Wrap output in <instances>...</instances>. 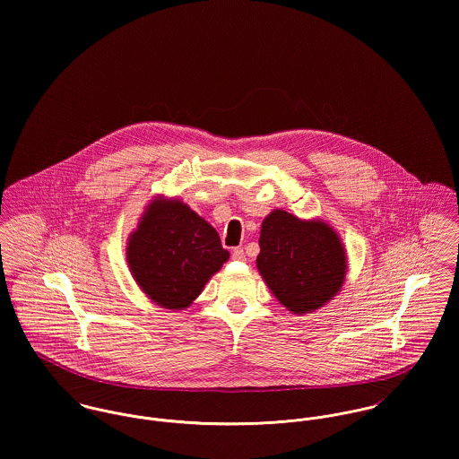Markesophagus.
<instances>
[{
  "mask_svg": "<svg viewBox=\"0 0 459 459\" xmlns=\"http://www.w3.org/2000/svg\"><path fill=\"white\" fill-rule=\"evenodd\" d=\"M232 258L234 260H245V250L243 248H234L232 250Z\"/></svg>",
  "mask_w": 459,
  "mask_h": 459,
  "instance_id": "esophagus-1",
  "label": "esophagus"
}]
</instances>
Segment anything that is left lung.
Segmentation results:
<instances>
[{
  "instance_id": "1",
  "label": "left lung",
  "mask_w": 459,
  "mask_h": 459,
  "mask_svg": "<svg viewBox=\"0 0 459 459\" xmlns=\"http://www.w3.org/2000/svg\"><path fill=\"white\" fill-rule=\"evenodd\" d=\"M256 269L271 294L294 315L313 313L340 294L349 258L325 220L271 211L260 227Z\"/></svg>"
}]
</instances>
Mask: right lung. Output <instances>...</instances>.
Masks as SVG:
<instances>
[{"label": "right lung", "mask_w": 459, "mask_h": 459, "mask_svg": "<svg viewBox=\"0 0 459 459\" xmlns=\"http://www.w3.org/2000/svg\"><path fill=\"white\" fill-rule=\"evenodd\" d=\"M229 256L214 227L179 197L154 195L126 241L135 283L170 311L192 305Z\"/></svg>", "instance_id": "right-lung-1"}]
</instances>
